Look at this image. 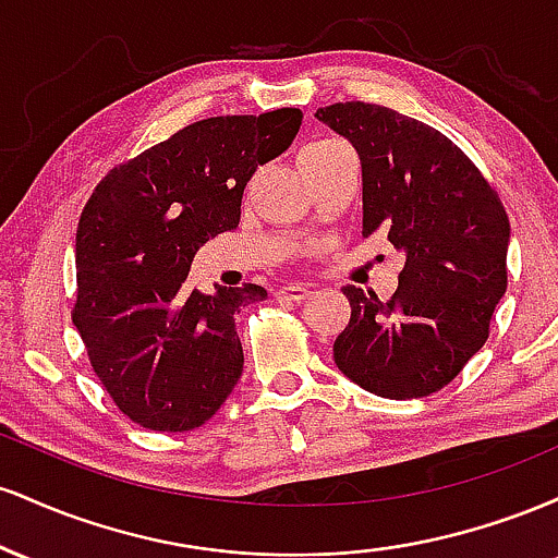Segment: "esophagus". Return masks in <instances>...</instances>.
<instances>
[{
  "mask_svg": "<svg viewBox=\"0 0 558 558\" xmlns=\"http://www.w3.org/2000/svg\"><path fill=\"white\" fill-rule=\"evenodd\" d=\"M312 293L310 286H299V283H291V286H283L278 291V299H286V301H304L306 296Z\"/></svg>",
  "mask_w": 558,
  "mask_h": 558,
  "instance_id": "esophagus-1",
  "label": "esophagus"
}]
</instances>
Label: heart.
Wrapping results in <instances>:
<instances>
[{
    "mask_svg": "<svg viewBox=\"0 0 558 558\" xmlns=\"http://www.w3.org/2000/svg\"><path fill=\"white\" fill-rule=\"evenodd\" d=\"M336 146H343V144H338V141H315V144H310L304 151H301V157L317 155V151H325V149H336Z\"/></svg>",
    "mask_w": 558,
    "mask_h": 558,
    "instance_id": "1",
    "label": "heart"
}]
</instances>
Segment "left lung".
Returning <instances> with one entry per match:
<instances>
[{
  "instance_id": "1",
  "label": "left lung",
  "mask_w": 558,
  "mask_h": 558,
  "mask_svg": "<svg viewBox=\"0 0 558 558\" xmlns=\"http://www.w3.org/2000/svg\"><path fill=\"white\" fill-rule=\"evenodd\" d=\"M362 162V235L383 230L403 254L388 301L345 286L351 319L332 343L338 369L383 399H422L488 341L506 293L509 217L472 159L435 128L380 105L315 112Z\"/></svg>"
}]
</instances>
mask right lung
<instances>
[{"mask_svg": "<svg viewBox=\"0 0 558 558\" xmlns=\"http://www.w3.org/2000/svg\"><path fill=\"white\" fill-rule=\"evenodd\" d=\"M301 110L207 118L114 168L75 233L73 323L120 412L146 430L204 425L243 373L235 312L262 286L185 283L194 254L241 220L259 165L291 146Z\"/></svg>", "mask_w": 558, "mask_h": 558, "instance_id": "add662e5", "label": "right lung"}]
</instances>
